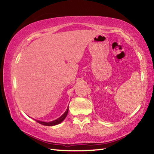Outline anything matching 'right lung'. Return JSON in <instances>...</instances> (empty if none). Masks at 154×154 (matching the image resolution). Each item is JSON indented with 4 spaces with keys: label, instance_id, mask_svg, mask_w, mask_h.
Here are the masks:
<instances>
[{
    "label": "right lung",
    "instance_id": "obj_1",
    "mask_svg": "<svg viewBox=\"0 0 154 154\" xmlns=\"http://www.w3.org/2000/svg\"><path fill=\"white\" fill-rule=\"evenodd\" d=\"M68 112H69V107L67 108L66 111H65V113L63 115H62V116L60 117V118H59L58 119H56V120L52 121V122H41V121H38V120H36V121L38 123H39L43 125V126H55V125L59 124L60 123H61V122L63 121L65 118H66V117L67 114H68Z\"/></svg>",
    "mask_w": 154,
    "mask_h": 154
}]
</instances>
